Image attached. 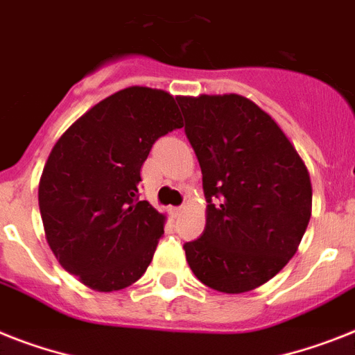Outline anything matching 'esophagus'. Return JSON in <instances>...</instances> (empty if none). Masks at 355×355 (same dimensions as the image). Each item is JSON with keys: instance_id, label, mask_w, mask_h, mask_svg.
<instances>
[{"instance_id": "1", "label": "esophagus", "mask_w": 355, "mask_h": 355, "mask_svg": "<svg viewBox=\"0 0 355 355\" xmlns=\"http://www.w3.org/2000/svg\"><path fill=\"white\" fill-rule=\"evenodd\" d=\"M181 212H183V207H172V209H171L172 218H180Z\"/></svg>"}]
</instances>
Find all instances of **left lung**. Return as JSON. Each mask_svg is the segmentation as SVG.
<instances>
[{
    "mask_svg": "<svg viewBox=\"0 0 355 355\" xmlns=\"http://www.w3.org/2000/svg\"><path fill=\"white\" fill-rule=\"evenodd\" d=\"M175 99L209 203L201 237L183 245L189 266L218 292L257 288L290 261L309 227V171L279 125L250 99Z\"/></svg>",
    "mask_w": 355,
    "mask_h": 355,
    "instance_id": "1",
    "label": "left lung"
}]
</instances>
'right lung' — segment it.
I'll return each instance as SVG.
<instances>
[{
    "label": "right lung",
    "mask_w": 355,
    "mask_h": 355,
    "mask_svg": "<svg viewBox=\"0 0 355 355\" xmlns=\"http://www.w3.org/2000/svg\"><path fill=\"white\" fill-rule=\"evenodd\" d=\"M183 127L165 90L128 87L94 105L58 139L40 180V212L60 265L98 292L145 274L165 216L139 201L152 145Z\"/></svg>",
    "instance_id": "add662e5"
}]
</instances>
